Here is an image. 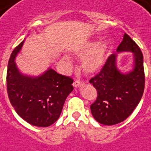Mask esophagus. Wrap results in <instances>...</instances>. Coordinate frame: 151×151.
I'll return each mask as SVG.
<instances>
[{
	"instance_id": "esophagus-1",
	"label": "esophagus",
	"mask_w": 151,
	"mask_h": 151,
	"mask_svg": "<svg viewBox=\"0 0 151 151\" xmlns=\"http://www.w3.org/2000/svg\"><path fill=\"white\" fill-rule=\"evenodd\" d=\"M83 84H84V82L80 81H74L73 86H74V87L77 88V87H80V86H81Z\"/></svg>"
}]
</instances>
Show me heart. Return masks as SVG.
<instances>
[{
  "label": "heart",
  "mask_w": 151,
  "mask_h": 151,
  "mask_svg": "<svg viewBox=\"0 0 151 151\" xmlns=\"http://www.w3.org/2000/svg\"><path fill=\"white\" fill-rule=\"evenodd\" d=\"M107 47L105 44H101L98 47L97 43H90L80 53L84 59L82 63L83 70L87 73H94L101 68L104 61ZM65 61L69 62V58H65Z\"/></svg>",
  "instance_id": "obj_1"
}]
</instances>
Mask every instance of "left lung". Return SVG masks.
I'll return each instance as SVG.
<instances>
[{
    "label": "left lung",
    "instance_id": "8db88e82",
    "mask_svg": "<svg viewBox=\"0 0 151 151\" xmlns=\"http://www.w3.org/2000/svg\"><path fill=\"white\" fill-rule=\"evenodd\" d=\"M117 52H132L134 69L121 73L116 66V55H110L102 69L89 82L97 90L96 100L90 105L94 119L104 125H115L132 114L141 101L145 89L143 54L140 47L124 34Z\"/></svg>",
    "mask_w": 151,
    "mask_h": 151
}]
</instances>
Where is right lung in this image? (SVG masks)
<instances>
[{
	"mask_svg": "<svg viewBox=\"0 0 151 151\" xmlns=\"http://www.w3.org/2000/svg\"><path fill=\"white\" fill-rule=\"evenodd\" d=\"M24 41L12 52L6 74L7 93L11 105L24 121L46 127L58 120L66 97L73 90V80L48 69L38 77H29L19 71L14 58Z\"/></svg>",
	"mask_w": 151,
	"mask_h": 151,
	"instance_id": "obj_1",
	"label": "right lung"
}]
</instances>
